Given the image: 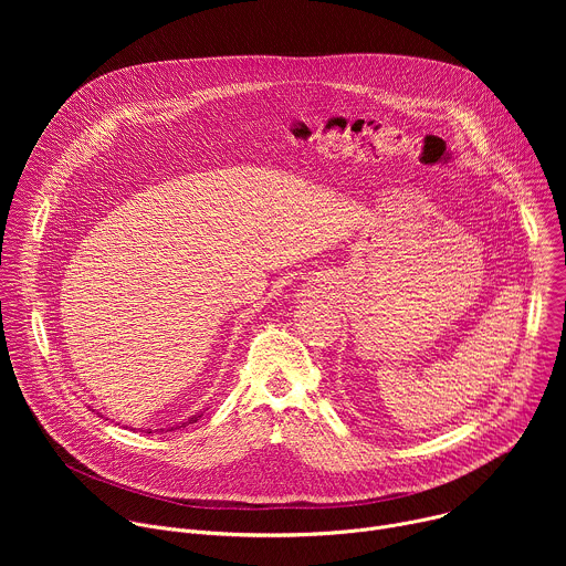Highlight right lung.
<instances>
[{"mask_svg": "<svg viewBox=\"0 0 566 566\" xmlns=\"http://www.w3.org/2000/svg\"><path fill=\"white\" fill-rule=\"evenodd\" d=\"M195 421H199V417H192V419H190V421H186V423H181V426H179V428H186V426H188V423H195ZM175 430H177V428H175Z\"/></svg>", "mask_w": 566, "mask_h": 566, "instance_id": "right-lung-1", "label": "right lung"}]
</instances>
